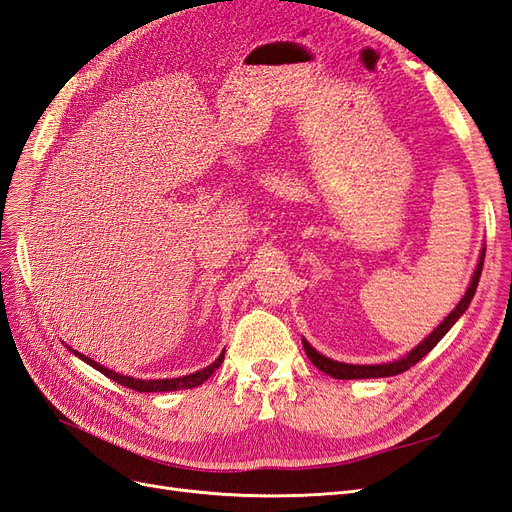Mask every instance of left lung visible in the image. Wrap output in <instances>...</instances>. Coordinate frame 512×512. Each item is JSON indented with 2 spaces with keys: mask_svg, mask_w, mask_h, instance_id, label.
Segmentation results:
<instances>
[{
  "mask_svg": "<svg viewBox=\"0 0 512 512\" xmlns=\"http://www.w3.org/2000/svg\"><path fill=\"white\" fill-rule=\"evenodd\" d=\"M483 260H485V252L480 254L478 267H476V271H474L470 288H468L466 294H463V299L459 301V305L453 309L451 314H448V316L444 318V322L440 324V327H438L436 331H433L429 337H425L423 342L418 344L408 356H404V359L393 361V363H384V365H348V363H337V361L327 359V356H322L320 352H316V350H314L312 346H309V344L305 342V339H303V348H305L307 359L312 361L320 371H324V374H329V376H333V378H337V380L386 378V376H397V374H401V371L410 369L412 365H416L418 361H421L427 352L433 350V346H436V344L440 342V339L448 333V329L453 327V324L457 322V318H459L463 312H466L470 301H472V297H474V292H476V286H478V280H480V273H483Z\"/></svg>",
  "mask_w": 512,
  "mask_h": 512,
  "instance_id": "left-lung-1",
  "label": "left lung"
}]
</instances>
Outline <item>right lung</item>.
Instances as JSON below:
<instances>
[{"label": "right lung", "mask_w": 512, "mask_h": 512, "mask_svg": "<svg viewBox=\"0 0 512 512\" xmlns=\"http://www.w3.org/2000/svg\"><path fill=\"white\" fill-rule=\"evenodd\" d=\"M74 354H79V352H74ZM79 356H81V359H83L85 363H89L91 367H96L98 371H102V374H104L106 378H111V380H115L117 384L128 386V389L138 391V393H164V391L194 389V386L203 384V382L213 374V371L222 365V361H224V352H222V354L218 356V359H215V363H211L209 367L200 369V371H196V374H190V376H181V378H173V380H168V378H166V380H136V378H130V376L115 374V371L102 367V365L96 363V361H91L89 356H85V354H79Z\"/></svg>", "instance_id": "right-lung-1"}]
</instances>
